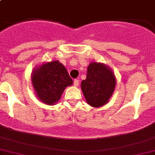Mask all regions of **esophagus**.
Returning a JSON list of instances; mask_svg holds the SVG:
<instances>
[{
    "label": "esophagus",
    "mask_w": 155,
    "mask_h": 155,
    "mask_svg": "<svg viewBox=\"0 0 155 155\" xmlns=\"http://www.w3.org/2000/svg\"><path fill=\"white\" fill-rule=\"evenodd\" d=\"M79 85V80L78 79H75L74 81V85L75 87L78 86Z\"/></svg>",
    "instance_id": "esophagus-1"
}]
</instances>
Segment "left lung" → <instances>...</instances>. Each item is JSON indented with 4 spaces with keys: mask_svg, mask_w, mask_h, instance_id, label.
Here are the masks:
<instances>
[{
    "mask_svg": "<svg viewBox=\"0 0 155 155\" xmlns=\"http://www.w3.org/2000/svg\"><path fill=\"white\" fill-rule=\"evenodd\" d=\"M116 76L109 66L101 62H90L87 68L86 79L81 88L87 104L100 108L108 103L114 93Z\"/></svg>",
    "mask_w": 155,
    "mask_h": 155,
    "instance_id": "1",
    "label": "left lung"
}]
</instances>
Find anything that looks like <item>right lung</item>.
<instances>
[{"label":"right lung","mask_w":155,"mask_h":155,"mask_svg":"<svg viewBox=\"0 0 155 155\" xmlns=\"http://www.w3.org/2000/svg\"><path fill=\"white\" fill-rule=\"evenodd\" d=\"M31 79L35 94L42 103L48 105L57 103L66 87L73 85L67 70L58 60L36 66L32 70Z\"/></svg>","instance_id":"obj_1"}]
</instances>
